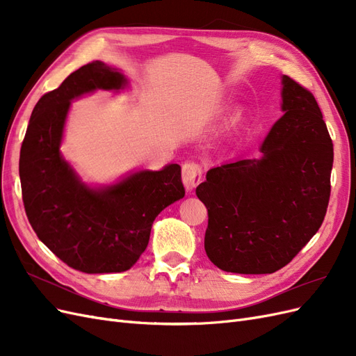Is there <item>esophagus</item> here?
Listing matches in <instances>:
<instances>
[{"label": "esophagus", "mask_w": 356, "mask_h": 356, "mask_svg": "<svg viewBox=\"0 0 356 356\" xmlns=\"http://www.w3.org/2000/svg\"><path fill=\"white\" fill-rule=\"evenodd\" d=\"M202 165L199 161L195 160H188L182 165V181H184V186L187 191H191L195 188L199 182L202 181Z\"/></svg>", "instance_id": "esophagus-1"}]
</instances>
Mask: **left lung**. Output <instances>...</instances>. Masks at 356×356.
Listing matches in <instances>:
<instances>
[{"label":"left lung","instance_id":"obj_1","mask_svg":"<svg viewBox=\"0 0 356 356\" xmlns=\"http://www.w3.org/2000/svg\"><path fill=\"white\" fill-rule=\"evenodd\" d=\"M282 110L260 160L208 170L196 188L208 209L204 251L224 272L273 273L314 238L325 218L334 148L310 90L282 77Z\"/></svg>","mask_w":356,"mask_h":356}]
</instances>
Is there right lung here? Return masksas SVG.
Returning a JSON list of instances; mask_svg holds the SVG:
<instances>
[{
  "label": "right lung",
  "instance_id": "right-lung-1",
  "mask_svg": "<svg viewBox=\"0 0 356 356\" xmlns=\"http://www.w3.org/2000/svg\"><path fill=\"white\" fill-rule=\"evenodd\" d=\"M124 84L123 74L99 60L74 71L58 89L41 96L20 148L29 224L53 254L84 273L129 270L145 251L157 215L186 195L179 165L141 170L115 186L92 190L62 159L59 145L71 101Z\"/></svg>",
  "mask_w": 356,
  "mask_h": 356
}]
</instances>
